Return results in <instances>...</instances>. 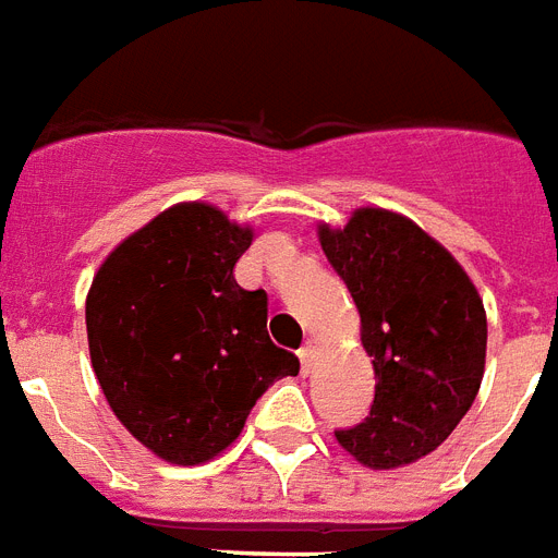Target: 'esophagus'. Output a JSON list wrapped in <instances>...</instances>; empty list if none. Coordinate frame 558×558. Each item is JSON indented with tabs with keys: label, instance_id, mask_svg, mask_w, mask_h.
Instances as JSON below:
<instances>
[{
	"label": "esophagus",
	"instance_id": "1",
	"mask_svg": "<svg viewBox=\"0 0 558 558\" xmlns=\"http://www.w3.org/2000/svg\"><path fill=\"white\" fill-rule=\"evenodd\" d=\"M298 356H301V368H304V374L313 372V363H316L318 356V345L316 342H307V345L298 351Z\"/></svg>",
	"mask_w": 558,
	"mask_h": 558
}]
</instances>
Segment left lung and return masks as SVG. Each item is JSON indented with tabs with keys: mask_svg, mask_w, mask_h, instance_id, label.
<instances>
[{
	"mask_svg": "<svg viewBox=\"0 0 558 558\" xmlns=\"http://www.w3.org/2000/svg\"><path fill=\"white\" fill-rule=\"evenodd\" d=\"M318 242L360 310L374 365L368 418L336 441L372 471L418 462L457 430L486 372V310L441 242L401 213L360 207Z\"/></svg>",
	"mask_w": 558,
	"mask_h": 558,
	"instance_id": "1",
	"label": "left lung"
}]
</instances>
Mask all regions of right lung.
Here are the masks:
<instances>
[{
    "mask_svg": "<svg viewBox=\"0 0 558 558\" xmlns=\"http://www.w3.org/2000/svg\"><path fill=\"white\" fill-rule=\"evenodd\" d=\"M251 225L181 202L119 242L87 292L90 363L110 410L172 465L231 448L251 407L301 363L269 339L266 292L233 266Z\"/></svg>",
    "mask_w": 558,
    "mask_h": 558,
    "instance_id": "add662e5",
    "label": "right lung"
}]
</instances>
